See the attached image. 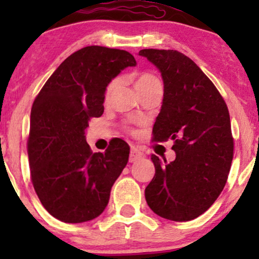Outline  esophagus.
Returning a JSON list of instances; mask_svg holds the SVG:
<instances>
[{"instance_id":"obj_1","label":"esophagus","mask_w":259,"mask_h":259,"mask_svg":"<svg viewBox=\"0 0 259 259\" xmlns=\"http://www.w3.org/2000/svg\"><path fill=\"white\" fill-rule=\"evenodd\" d=\"M141 158H144V153L141 152V151L139 150L138 147H132V150H130V157H129V160L132 163H135L140 160Z\"/></svg>"}]
</instances>
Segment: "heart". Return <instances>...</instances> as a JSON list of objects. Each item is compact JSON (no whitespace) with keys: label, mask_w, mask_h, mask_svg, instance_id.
<instances>
[{"label":"heart","mask_w":259,"mask_h":259,"mask_svg":"<svg viewBox=\"0 0 259 259\" xmlns=\"http://www.w3.org/2000/svg\"><path fill=\"white\" fill-rule=\"evenodd\" d=\"M157 82H159V81L156 76L152 75V74L145 73V74H141V75L139 76L138 80H136L135 86L139 91V90H141V89L147 88V86H150L152 84H157ZM117 85H118V80H113V81L109 82V85L107 86V90H106V100H108L109 97H111V95L113 94V91L115 90Z\"/></svg>","instance_id":"b5f03b06"}]
</instances>
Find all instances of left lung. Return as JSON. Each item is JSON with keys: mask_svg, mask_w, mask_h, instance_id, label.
Returning <instances> with one entry per match:
<instances>
[{"mask_svg": "<svg viewBox=\"0 0 259 259\" xmlns=\"http://www.w3.org/2000/svg\"><path fill=\"white\" fill-rule=\"evenodd\" d=\"M160 72L162 108L154 141H174L173 162L151 156L156 173L145 189L148 207L162 218L187 222L214 203L227 183L234 153L225 101L192 59L174 50L139 52Z\"/></svg>", "mask_w": 259, "mask_h": 259, "instance_id": "obj_1", "label": "left lung"}]
</instances>
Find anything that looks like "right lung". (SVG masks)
I'll use <instances>...</instances> for the list:
<instances>
[{
    "label": "right lung",
    "mask_w": 259,
    "mask_h": 259,
    "mask_svg": "<svg viewBox=\"0 0 259 259\" xmlns=\"http://www.w3.org/2000/svg\"><path fill=\"white\" fill-rule=\"evenodd\" d=\"M135 65L134 56L124 50L84 47L62 62L32 103L31 181L45 209L59 221H92L108 204L130 147L115 139L103 153H92L85 134L91 118L103 114L109 82Z\"/></svg>",
    "instance_id": "1"
}]
</instances>
